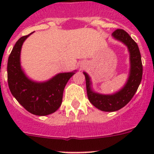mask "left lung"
I'll use <instances>...</instances> for the list:
<instances>
[{
  "instance_id": "obj_1",
  "label": "left lung",
  "mask_w": 154,
  "mask_h": 154,
  "mask_svg": "<svg viewBox=\"0 0 154 154\" xmlns=\"http://www.w3.org/2000/svg\"><path fill=\"white\" fill-rule=\"evenodd\" d=\"M114 39L122 42L127 47L130 53V68L129 77L124 86L112 94H100L92 88V81L89 75L83 72L86 84L87 96L94 106L104 112H114L123 108L131 100L140 84L143 75L141 55L137 44L127 32L123 29H117L112 34Z\"/></svg>"
}]
</instances>
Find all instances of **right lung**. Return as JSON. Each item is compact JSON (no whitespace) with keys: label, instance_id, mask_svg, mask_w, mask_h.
I'll list each match as a JSON object with an SVG mask.
<instances>
[{"label":"right lung","instance_id":"obj_1","mask_svg":"<svg viewBox=\"0 0 154 154\" xmlns=\"http://www.w3.org/2000/svg\"><path fill=\"white\" fill-rule=\"evenodd\" d=\"M32 33L19 38L9 55L8 86L14 97L27 111L36 116H47L60 107L65 85L77 71L58 73L45 82L28 78L21 68V51L24 42Z\"/></svg>","mask_w":154,"mask_h":154}]
</instances>
